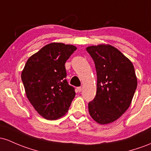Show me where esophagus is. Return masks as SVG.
Here are the masks:
<instances>
[{
    "label": "esophagus",
    "mask_w": 151,
    "mask_h": 151,
    "mask_svg": "<svg viewBox=\"0 0 151 151\" xmlns=\"http://www.w3.org/2000/svg\"><path fill=\"white\" fill-rule=\"evenodd\" d=\"M76 90H77V92L80 93L81 91H82V88H81V87H78L77 89H76Z\"/></svg>",
    "instance_id": "esophagus-1"
}]
</instances>
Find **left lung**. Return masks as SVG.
I'll return each mask as SVG.
<instances>
[{
  "label": "left lung",
  "mask_w": 151,
  "mask_h": 151,
  "mask_svg": "<svg viewBox=\"0 0 151 151\" xmlns=\"http://www.w3.org/2000/svg\"><path fill=\"white\" fill-rule=\"evenodd\" d=\"M96 65L97 91L88 103L90 116L99 124L116 121L129 108L138 81L133 63L116 48L100 44L86 48Z\"/></svg>",
  "instance_id": "1"
}]
</instances>
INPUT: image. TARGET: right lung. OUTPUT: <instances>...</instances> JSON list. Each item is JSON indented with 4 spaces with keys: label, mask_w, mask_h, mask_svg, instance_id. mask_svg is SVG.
<instances>
[{
    "label": "right lung",
    "mask_w": 151,
    "mask_h": 151,
    "mask_svg": "<svg viewBox=\"0 0 151 151\" xmlns=\"http://www.w3.org/2000/svg\"><path fill=\"white\" fill-rule=\"evenodd\" d=\"M76 49L73 45L49 43L28 59L22 71L27 98L45 119L63 116L75 97V89L65 79V63Z\"/></svg>",
    "instance_id": "right-lung-1"
}]
</instances>
